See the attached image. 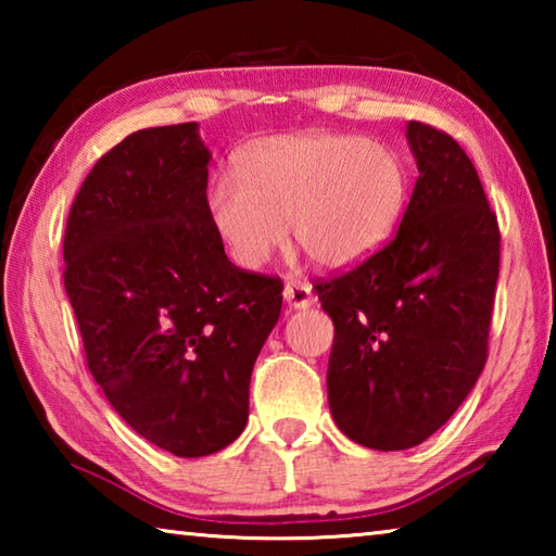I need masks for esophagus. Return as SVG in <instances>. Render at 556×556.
Instances as JSON below:
<instances>
[{"instance_id":"1","label":"esophagus","mask_w":556,"mask_h":556,"mask_svg":"<svg viewBox=\"0 0 556 556\" xmlns=\"http://www.w3.org/2000/svg\"><path fill=\"white\" fill-rule=\"evenodd\" d=\"M285 301L291 306V308H308L314 304V294H312V287L306 285V281H296L291 279L285 285Z\"/></svg>"}]
</instances>
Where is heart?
I'll use <instances>...</instances> for the list:
<instances>
[{
    "label": "heart",
    "mask_w": 556,
    "mask_h": 556,
    "mask_svg": "<svg viewBox=\"0 0 556 556\" xmlns=\"http://www.w3.org/2000/svg\"><path fill=\"white\" fill-rule=\"evenodd\" d=\"M238 178H218L215 230L244 269L265 265L287 238L324 269H348L392 238L409 201L397 149L341 131H299L250 144Z\"/></svg>",
    "instance_id": "heart-1"
}]
</instances>
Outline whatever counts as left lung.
<instances>
[{"instance_id": "1", "label": "left lung", "mask_w": 556, "mask_h": 556, "mask_svg": "<svg viewBox=\"0 0 556 556\" xmlns=\"http://www.w3.org/2000/svg\"><path fill=\"white\" fill-rule=\"evenodd\" d=\"M419 178L400 230L351 271L316 281L336 326L328 404L355 444L402 451L444 427L488 361L501 230L454 137L409 122Z\"/></svg>"}]
</instances>
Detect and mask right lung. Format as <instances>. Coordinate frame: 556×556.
<instances>
[{"instance_id":"right-lung-1","label":"right lung","mask_w":556,"mask_h":556,"mask_svg":"<svg viewBox=\"0 0 556 556\" xmlns=\"http://www.w3.org/2000/svg\"><path fill=\"white\" fill-rule=\"evenodd\" d=\"M208 162L195 122L135 131L92 166L63 238L92 378L139 437L181 458L242 434L285 289L225 255Z\"/></svg>"}]
</instances>
